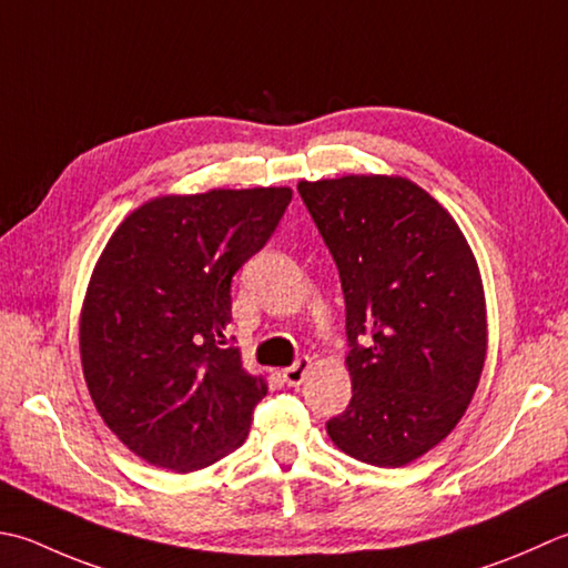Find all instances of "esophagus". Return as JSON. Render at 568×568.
Returning a JSON list of instances; mask_svg holds the SVG:
<instances>
[{"label":"esophagus","mask_w":568,"mask_h":568,"mask_svg":"<svg viewBox=\"0 0 568 568\" xmlns=\"http://www.w3.org/2000/svg\"><path fill=\"white\" fill-rule=\"evenodd\" d=\"M310 369H313V362H310V357H300L293 366L283 369V382L287 386H300L305 382V376L310 374Z\"/></svg>","instance_id":"1"}]
</instances>
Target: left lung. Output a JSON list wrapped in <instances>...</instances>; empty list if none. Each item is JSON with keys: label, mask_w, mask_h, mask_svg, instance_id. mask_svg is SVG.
<instances>
[{"label": "left lung", "mask_w": 568, "mask_h": 568, "mask_svg": "<svg viewBox=\"0 0 568 568\" xmlns=\"http://www.w3.org/2000/svg\"><path fill=\"white\" fill-rule=\"evenodd\" d=\"M337 263L347 310L352 402L327 420L352 458L402 468L448 436L487 352L483 281L436 199L402 176L300 182Z\"/></svg>", "instance_id": "left-lung-1"}]
</instances>
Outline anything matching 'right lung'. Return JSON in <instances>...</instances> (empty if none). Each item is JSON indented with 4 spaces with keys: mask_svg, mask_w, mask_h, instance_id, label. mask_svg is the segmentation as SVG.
<instances>
[{
    "mask_svg": "<svg viewBox=\"0 0 568 568\" xmlns=\"http://www.w3.org/2000/svg\"><path fill=\"white\" fill-rule=\"evenodd\" d=\"M291 199L287 186L162 196L110 236L81 313L83 376L142 460L192 473L246 440L268 386L229 342L231 281Z\"/></svg>",
    "mask_w": 568,
    "mask_h": 568,
    "instance_id": "obj_1",
    "label": "right lung"
}]
</instances>
